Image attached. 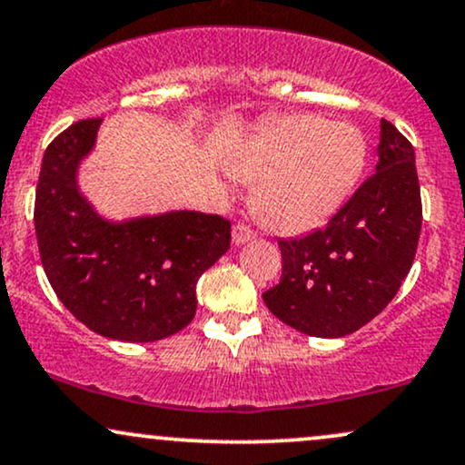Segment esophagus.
Masks as SVG:
<instances>
[{"instance_id":"obj_1","label":"esophagus","mask_w":465,"mask_h":465,"mask_svg":"<svg viewBox=\"0 0 465 465\" xmlns=\"http://www.w3.org/2000/svg\"><path fill=\"white\" fill-rule=\"evenodd\" d=\"M255 238V233L251 232V229L247 227V225H238L233 227V232H232V240H233V244H244V242H249V240H253Z\"/></svg>"}]
</instances>
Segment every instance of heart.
<instances>
[{
	"mask_svg": "<svg viewBox=\"0 0 465 465\" xmlns=\"http://www.w3.org/2000/svg\"><path fill=\"white\" fill-rule=\"evenodd\" d=\"M366 160V138L355 125L294 112L253 134L229 160V171L240 182H257L253 210L268 229L296 236L342 208Z\"/></svg>",
	"mask_w": 465,
	"mask_h": 465,
	"instance_id": "1",
	"label": "heart"
}]
</instances>
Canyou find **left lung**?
Segmentation results:
<instances>
[{"label": "left lung", "mask_w": 465, "mask_h": 465, "mask_svg": "<svg viewBox=\"0 0 465 465\" xmlns=\"http://www.w3.org/2000/svg\"><path fill=\"white\" fill-rule=\"evenodd\" d=\"M377 173L303 238L277 240L282 279L264 303L279 321L314 338L357 331L399 292L422 227L420 183L411 143L381 119Z\"/></svg>", "instance_id": "left-lung-1"}]
</instances>
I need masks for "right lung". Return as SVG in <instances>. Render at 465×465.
Instances as JSON below:
<instances>
[{
  "label": "right lung",
  "mask_w": 465,
  "mask_h": 465,
  "mask_svg": "<svg viewBox=\"0 0 465 465\" xmlns=\"http://www.w3.org/2000/svg\"><path fill=\"white\" fill-rule=\"evenodd\" d=\"M102 119L73 123L43 155L36 186L38 253L55 296L104 338L155 342L197 312V282L232 240V223L203 212L105 221L77 186Z\"/></svg>",
  "instance_id": "right-lung-1"
}]
</instances>
